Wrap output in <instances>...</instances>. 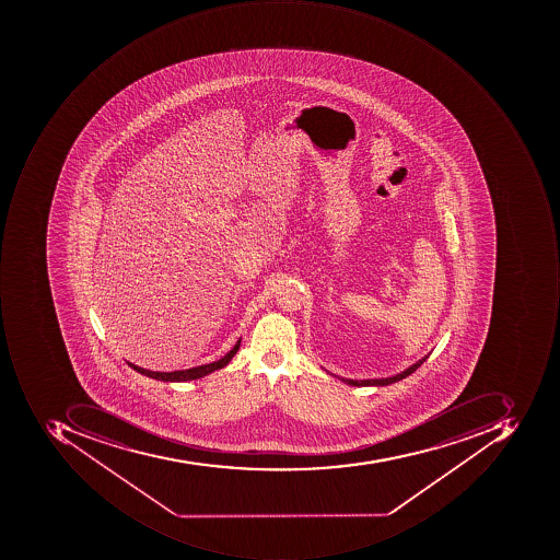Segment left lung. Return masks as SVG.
<instances>
[{"instance_id":"left-lung-1","label":"left lung","mask_w":560,"mask_h":560,"mask_svg":"<svg viewBox=\"0 0 560 560\" xmlns=\"http://www.w3.org/2000/svg\"><path fill=\"white\" fill-rule=\"evenodd\" d=\"M429 354H425L424 359L413 363V365H410L409 369L404 370V372L397 373V375H394V377L370 378V381H351V378H341V381H343L345 384L353 385V387H369V385H375V387H384V385L395 384V382H399L402 381V378L409 377L410 373L416 372V370L419 369V366H421L422 363L429 359Z\"/></svg>"}]
</instances>
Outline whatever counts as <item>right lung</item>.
<instances>
[{"mask_svg":"<svg viewBox=\"0 0 560 560\" xmlns=\"http://www.w3.org/2000/svg\"><path fill=\"white\" fill-rule=\"evenodd\" d=\"M238 347H241V340L235 343V347L229 351L225 357L217 360V362L207 363V365L194 366V369L188 370H175V372H151V370L141 369V366L135 365V363H129L132 370H136L138 373H143L147 377L154 378V381L161 382H188V381H197V378L206 377L209 373L215 372V370L223 369V366L228 365L231 362L232 357L237 353Z\"/></svg>","mask_w":560,"mask_h":560,"instance_id":"right-lung-1","label":"right lung"}]
</instances>
